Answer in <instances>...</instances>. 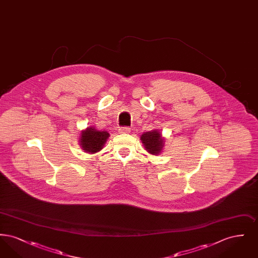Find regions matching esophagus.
I'll return each mask as SVG.
<instances>
[{"label":"esophagus","instance_id":"obj_1","mask_svg":"<svg viewBox=\"0 0 258 258\" xmlns=\"http://www.w3.org/2000/svg\"><path fill=\"white\" fill-rule=\"evenodd\" d=\"M120 134H130L131 133V128L130 127H121L119 130Z\"/></svg>","mask_w":258,"mask_h":258}]
</instances>
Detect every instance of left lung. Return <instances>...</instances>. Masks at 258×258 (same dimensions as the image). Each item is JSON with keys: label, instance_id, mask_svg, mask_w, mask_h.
I'll return each instance as SVG.
<instances>
[{"label": "left lung", "instance_id": "8db88e82", "mask_svg": "<svg viewBox=\"0 0 258 258\" xmlns=\"http://www.w3.org/2000/svg\"><path fill=\"white\" fill-rule=\"evenodd\" d=\"M140 140L148 153L154 156H159L161 154L165 143V138L159 130L144 133L140 136Z\"/></svg>", "mask_w": 258, "mask_h": 258}]
</instances>
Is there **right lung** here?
I'll return each instance as SVG.
<instances>
[{"label":"right lung","instance_id":"add662e5","mask_svg":"<svg viewBox=\"0 0 258 258\" xmlns=\"http://www.w3.org/2000/svg\"><path fill=\"white\" fill-rule=\"evenodd\" d=\"M110 135L106 131H98L94 126H88L81 131L79 145L88 154H96L102 150Z\"/></svg>","mask_w":258,"mask_h":258}]
</instances>
